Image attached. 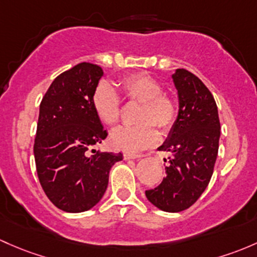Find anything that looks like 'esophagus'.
Returning a JSON list of instances; mask_svg holds the SVG:
<instances>
[{
    "mask_svg": "<svg viewBox=\"0 0 257 257\" xmlns=\"http://www.w3.org/2000/svg\"><path fill=\"white\" fill-rule=\"evenodd\" d=\"M123 156H124V159H125V160H129V159H140V158H143V154H132V153H124L123 154Z\"/></svg>",
    "mask_w": 257,
    "mask_h": 257,
    "instance_id": "esophagus-1",
    "label": "esophagus"
}]
</instances>
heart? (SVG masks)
<instances>
[{
    "label": "heart",
    "mask_w": 257,
    "mask_h": 257,
    "mask_svg": "<svg viewBox=\"0 0 257 257\" xmlns=\"http://www.w3.org/2000/svg\"><path fill=\"white\" fill-rule=\"evenodd\" d=\"M121 90L129 102L142 103L138 109V125L120 126L110 134L109 142L117 149L140 151L156 144L159 140L158 126L161 132L172 128L177 119L176 99L164 92V86L158 80L144 72L132 74L121 80ZM92 107L98 119L113 126L119 121L121 114L120 98L117 91L108 82H99L93 90Z\"/></svg>",
    "instance_id": "b5f03b06"
}]
</instances>
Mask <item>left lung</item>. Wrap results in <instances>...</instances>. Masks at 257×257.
<instances>
[{
  "label": "left lung",
  "instance_id": "8db88e82",
  "mask_svg": "<svg viewBox=\"0 0 257 257\" xmlns=\"http://www.w3.org/2000/svg\"><path fill=\"white\" fill-rule=\"evenodd\" d=\"M172 79L180 109L159 150L174 156L169 158L163 182L145 194L159 209L176 213L196 203L209 183L219 148L220 121L214 97L196 75L177 69Z\"/></svg>",
  "mask_w": 257,
  "mask_h": 257
}]
</instances>
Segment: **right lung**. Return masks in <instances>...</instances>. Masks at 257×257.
I'll use <instances>...</instances> for the list:
<instances>
[{
	"label": "right lung",
	"instance_id": "1",
	"mask_svg": "<svg viewBox=\"0 0 257 257\" xmlns=\"http://www.w3.org/2000/svg\"><path fill=\"white\" fill-rule=\"evenodd\" d=\"M102 76L98 65L77 64L51 82L40 102L33 148L38 178L51 203L65 212L96 206L110 167L123 159L92 149L108 136L91 102Z\"/></svg>",
	"mask_w": 257,
	"mask_h": 257
}]
</instances>
